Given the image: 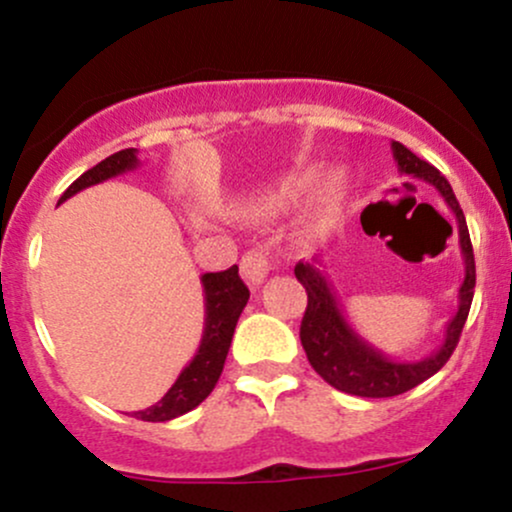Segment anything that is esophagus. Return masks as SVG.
<instances>
[{"label": "esophagus", "instance_id": "34e87169", "mask_svg": "<svg viewBox=\"0 0 512 512\" xmlns=\"http://www.w3.org/2000/svg\"><path fill=\"white\" fill-rule=\"evenodd\" d=\"M274 267L276 264L272 257H269L264 250H257V248L245 252L243 260H240V272H243V279L248 281L252 289H257Z\"/></svg>", "mask_w": 512, "mask_h": 512}]
</instances>
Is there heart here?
Returning <instances> with one entry per match:
<instances>
[{
  "instance_id": "b5f03b06",
  "label": "heart",
  "mask_w": 512,
  "mask_h": 512,
  "mask_svg": "<svg viewBox=\"0 0 512 512\" xmlns=\"http://www.w3.org/2000/svg\"><path fill=\"white\" fill-rule=\"evenodd\" d=\"M315 180V168H301L296 173L286 175L274 190H269L267 195H262L257 202H252L250 207V216H269L274 214L276 209H281L284 204H289L291 199H296L310 182ZM346 197V178L342 173H332L327 175L325 182L317 190L315 202L310 204L308 214L303 219V228L305 231H317V228L325 226L327 221L332 219L334 211L339 209V204L344 202Z\"/></svg>"
}]
</instances>
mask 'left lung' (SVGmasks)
I'll use <instances>...</instances> for the list:
<instances>
[{
	"label": "left lung",
	"mask_w": 512,
	"mask_h": 512,
	"mask_svg": "<svg viewBox=\"0 0 512 512\" xmlns=\"http://www.w3.org/2000/svg\"><path fill=\"white\" fill-rule=\"evenodd\" d=\"M392 156H395L402 173L436 187L438 195L445 199V204L455 214L457 243H460L464 260V279L460 284V293H457L460 305H457V313L452 315L448 327H445L443 344L436 351H431V356L421 358V361H399V358L387 356L378 346L366 342L351 327L342 305H339L337 293H334L330 279L322 269L325 267L322 255H315L313 262H298L293 272H296V279L301 281L305 293H308V308H305L301 322V344L305 356H308L310 366L315 368V373L325 383L346 392V395L395 397L436 375L448 363L457 342H460L464 320H467L469 305H472L474 298V284H477L467 221H464L460 202H457L450 182L431 163L411 154L404 144L392 142Z\"/></svg>",
	"instance_id": "8db88e82"
}]
</instances>
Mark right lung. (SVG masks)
Returning a JSON list of instances; mask_svg holds the SVG:
<instances>
[{
  "label": "right lung",
  "instance_id": "add662e5",
  "mask_svg": "<svg viewBox=\"0 0 512 512\" xmlns=\"http://www.w3.org/2000/svg\"><path fill=\"white\" fill-rule=\"evenodd\" d=\"M139 166L137 149H122L117 154L108 156L105 161L86 170L81 178H76L72 185L64 190L60 202H67L76 192L86 190V187L98 185V182L115 178V175L129 173ZM202 289H204V332L202 342L195 358L182 368L173 387L161 397V402L151 404L142 411H132L134 419L142 421H170L178 416L187 414L214 390L219 383L223 363H226L228 349H231L233 332H236L238 317L243 308L248 305L250 291L238 276V267L233 264L226 272H209L202 274Z\"/></svg>",
  "mask_w": 512,
  "mask_h": 512
}]
</instances>
